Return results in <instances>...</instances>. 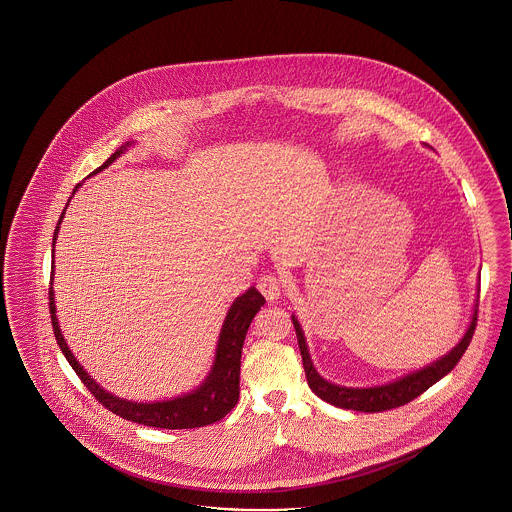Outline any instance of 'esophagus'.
Returning a JSON list of instances; mask_svg holds the SVG:
<instances>
[{
    "label": "esophagus",
    "instance_id": "34e87169",
    "mask_svg": "<svg viewBox=\"0 0 512 512\" xmlns=\"http://www.w3.org/2000/svg\"><path fill=\"white\" fill-rule=\"evenodd\" d=\"M257 287H259V291H261V295L266 298V300H278L279 295H281V291H283V281L278 276H274V274H264L257 281Z\"/></svg>",
    "mask_w": 512,
    "mask_h": 512
}]
</instances>
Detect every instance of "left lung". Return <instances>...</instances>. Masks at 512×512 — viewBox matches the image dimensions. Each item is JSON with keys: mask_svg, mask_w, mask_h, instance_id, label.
Returning <instances> with one entry per match:
<instances>
[{"mask_svg": "<svg viewBox=\"0 0 512 512\" xmlns=\"http://www.w3.org/2000/svg\"><path fill=\"white\" fill-rule=\"evenodd\" d=\"M477 317L479 315L475 310L473 321L467 328L464 338L450 351L449 355H445L441 360H435L432 366H428L420 372L411 373V375L403 377L396 383L373 388L338 387V385H332V383L325 381L313 368V362H311L310 353H308V345H306L302 328L298 325L295 315H293V325H295L304 372L308 377V385H310L311 390L321 400L332 403L336 407H341V409H353V411H364V413H381V411L396 409V407H402L405 403L413 402L415 398H419L422 392H426L439 379H443L447 373L452 372L454 366L460 362V358L464 357L465 349L471 343V338L475 334V326H477Z\"/></svg>", "mask_w": 512, "mask_h": 512, "instance_id": "obj_1", "label": "left lung"}]
</instances>
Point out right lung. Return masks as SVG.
Returning <instances> with one entry per match:
<instances>
[{"label": "right lung", "instance_id": "add662e5", "mask_svg": "<svg viewBox=\"0 0 512 512\" xmlns=\"http://www.w3.org/2000/svg\"><path fill=\"white\" fill-rule=\"evenodd\" d=\"M124 150L125 146L116 150L97 171L109 167L110 163ZM77 189L78 187H75V191ZM69 201H67V204H69ZM67 204H65V208H67ZM65 208H63L60 221L54 229V238H52L54 242L58 238L60 223H62L63 216H65ZM52 276H54V263H52L50 287H48V308H50L54 336H56V341H58L63 355L67 358V362L77 373L78 379L84 383V387L90 390L93 398L101 403L105 409H109L114 415H118L124 420H131V422L152 426V428H165V430L201 428V426L214 424L217 420L223 419L227 413H231V409L238 403V396H240L242 345L246 340V334H248V328L251 321H253V317L257 315V311L261 310V306H264V296L255 287H251L244 295L238 296L234 300L231 310L227 313V319H225L221 334H219L214 370L208 375V379L202 383L201 388H197L195 392L182 396V398L169 400V402L135 403L120 400L109 392H105L97 383H93L92 377L82 370V366L78 364L75 357H73V353L69 351L67 343L63 340L62 332H60L58 319H56Z\"/></svg>", "mask_w": 512, "mask_h": 512}]
</instances>
